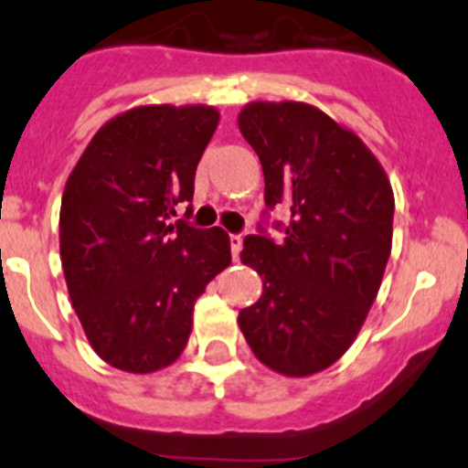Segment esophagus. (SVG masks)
<instances>
[{"instance_id":"34e87169","label":"esophagus","mask_w":468,"mask_h":468,"mask_svg":"<svg viewBox=\"0 0 468 468\" xmlns=\"http://www.w3.org/2000/svg\"><path fill=\"white\" fill-rule=\"evenodd\" d=\"M229 248H232V257L239 259L240 248H243V236H240V234L229 236Z\"/></svg>"}]
</instances>
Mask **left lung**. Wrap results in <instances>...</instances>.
Returning <instances> with one entry per match:
<instances>
[{
    "mask_svg": "<svg viewBox=\"0 0 468 468\" xmlns=\"http://www.w3.org/2000/svg\"><path fill=\"white\" fill-rule=\"evenodd\" d=\"M239 129L261 161L266 207L291 211L282 243L243 240L240 261L263 291L239 327L271 371L314 376L344 357L376 303L391 254V182L353 129L304 101H250Z\"/></svg>",
    "mask_w": 468,
    "mask_h": 468,
    "instance_id": "8db88e82",
    "label": "left lung"
}]
</instances>
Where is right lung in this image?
Wrapping results in <instances>:
<instances>
[{"label":"right lung","instance_id":"1","mask_svg":"<svg viewBox=\"0 0 468 468\" xmlns=\"http://www.w3.org/2000/svg\"><path fill=\"white\" fill-rule=\"evenodd\" d=\"M220 113L207 104H145L97 129L66 182L58 245L68 293L90 348L120 371L170 367L193 307L229 266L225 229L173 223Z\"/></svg>","mask_w":468,"mask_h":468}]
</instances>
